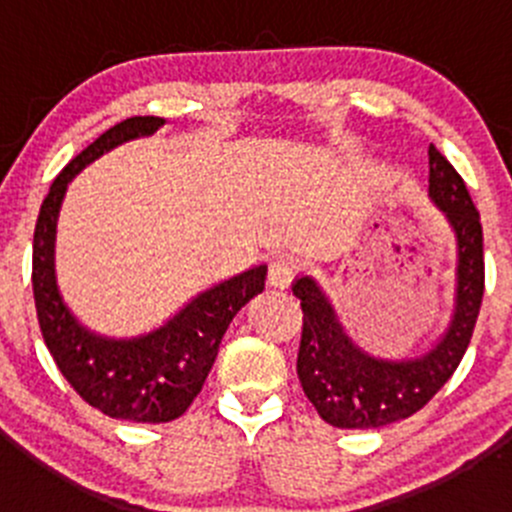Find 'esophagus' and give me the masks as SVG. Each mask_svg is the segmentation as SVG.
<instances>
[{
  "instance_id": "obj_1",
  "label": "esophagus",
  "mask_w": 512,
  "mask_h": 512,
  "mask_svg": "<svg viewBox=\"0 0 512 512\" xmlns=\"http://www.w3.org/2000/svg\"><path fill=\"white\" fill-rule=\"evenodd\" d=\"M294 275H297V262H294L292 257L282 255V257H275V260L270 262L267 282L277 289H285V287H289V282L294 280Z\"/></svg>"
}]
</instances>
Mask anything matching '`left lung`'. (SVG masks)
Returning a JSON list of instances; mask_svg holds the SVG:
<instances>
[{"mask_svg":"<svg viewBox=\"0 0 512 512\" xmlns=\"http://www.w3.org/2000/svg\"><path fill=\"white\" fill-rule=\"evenodd\" d=\"M428 198L456 237V294L448 327L428 352L384 359L361 349L312 275L294 280L304 312L297 376L317 414L337 428H381L416 414L461 364L483 299V227L466 183L428 148Z\"/></svg>","mask_w":512,"mask_h":512,"instance_id":"left-lung-1","label":"left lung"}]
</instances>
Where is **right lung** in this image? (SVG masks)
<instances>
[{"label":"right lung","instance_id":"1","mask_svg":"<svg viewBox=\"0 0 512 512\" xmlns=\"http://www.w3.org/2000/svg\"><path fill=\"white\" fill-rule=\"evenodd\" d=\"M165 118L133 116L79 153L51 183L34 230L32 285L41 334L76 394L111 418L168 423L203 389L232 317L265 289L267 265H255L195 294L163 327L138 337H106L84 327L56 285V223L71 180L121 143L153 136Z\"/></svg>","mask_w":512,"mask_h":512}]
</instances>
